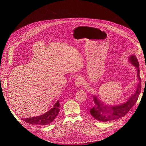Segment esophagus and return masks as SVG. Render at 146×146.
<instances>
[{
    "mask_svg": "<svg viewBox=\"0 0 146 146\" xmlns=\"http://www.w3.org/2000/svg\"><path fill=\"white\" fill-rule=\"evenodd\" d=\"M82 84V78L81 77H77L75 80V86L77 87H80Z\"/></svg>",
    "mask_w": 146,
    "mask_h": 146,
    "instance_id": "34e87169",
    "label": "esophagus"
}]
</instances>
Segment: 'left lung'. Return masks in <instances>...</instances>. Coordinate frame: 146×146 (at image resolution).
<instances>
[{
  "label": "left lung",
  "mask_w": 146,
  "mask_h": 146,
  "mask_svg": "<svg viewBox=\"0 0 146 146\" xmlns=\"http://www.w3.org/2000/svg\"><path fill=\"white\" fill-rule=\"evenodd\" d=\"M129 60L131 63L137 69V76L139 82L135 92L126 102L120 105L112 106L111 107L106 105L104 106L95 96H94L93 98L95 106L90 110V113L96 119L102 122H107L120 118L125 115L137 102L140 93L141 86V81L139 75V64L136 56L134 55H131Z\"/></svg>",
  "instance_id": "8db88e82"
}]
</instances>
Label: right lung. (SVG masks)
I'll list each match as a JSON object with an SVG mask.
<instances>
[{
	"instance_id": "add662e5",
	"label": "right lung",
	"mask_w": 146,
	"mask_h": 146,
	"mask_svg": "<svg viewBox=\"0 0 146 146\" xmlns=\"http://www.w3.org/2000/svg\"><path fill=\"white\" fill-rule=\"evenodd\" d=\"M59 102V101L58 100L55 103L54 108L44 114L34 117L23 118L22 119L24 121L32 125H36L40 126L48 125L54 121L55 117L59 113L60 107V104Z\"/></svg>"
}]
</instances>
